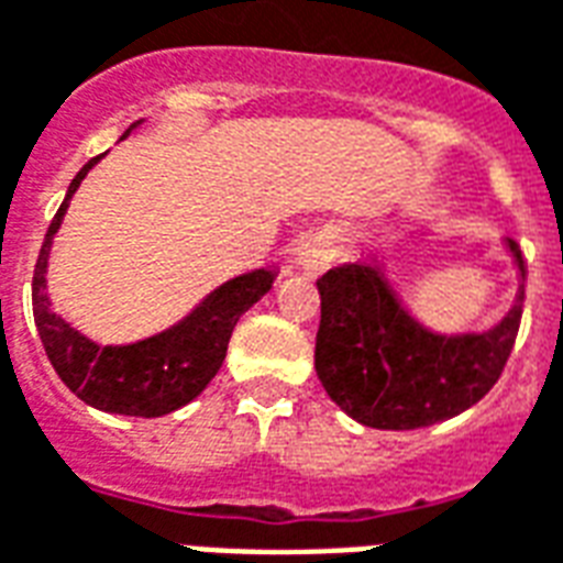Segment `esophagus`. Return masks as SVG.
<instances>
[{
	"instance_id": "34e87169",
	"label": "esophagus",
	"mask_w": 563,
	"mask_h": 563,
	"mask_svg": "<svg viewBox=\"0 0 563 563\" xmlns=\"http://www.w3.org/2000/svg\"><path fill=\"white\" fill-rule=\"evenodd\" d=\"M334 262V244L328 239H313L298 247L295 253V265L307 274H322L328 271V265Z\"/></svg>"
}]
</instances>
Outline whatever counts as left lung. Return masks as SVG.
<instances>
[{"label":"left lung","instance_id":"obj_1","mask_svg":"<svg viewBox=\"0 0 563 563\" xmlns=\"http://www.w3.org/2000/svg\"><path fill=\"white\" fill-rule=\"evenodd\" d=\"M522 286L501 322L481 334H435L402 307L376 262L322 274L316 376L336 406L373 430H420L481 402L514 352L526 262L507 239Z\"/></svg>","mask_w":563,"mask_h":563}]
</instances>
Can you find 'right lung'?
<instances>
[{"label": "right lung", "instance_id": "add662e5", "mask_svg": "<svg viewBox=\"0 0 563 563\" xmlns=\"http://www.w3.org/2000/svg\"><path fill=\"white\" fill-rule=\"evenodd\" d=\"M133 128L136 124H131L124 136ZM101 157H91L89 164L74 176L65 202L49 223L47 239L37 253L35 277H32V310H35L37 334H41L53 369L82 402L110 411V415L161 418V415L187 406L190 399H197L208 387V382L218 376L220 364L227 357L232 328L262 295L268 292L277 274L271 268H256L241 277H232L208 295L206 301L181 322L166 328L161 334L145 336L140 343L101 345L80 334L49 303L47 260L49 244H53V235L59 232L70 197L77 194L86 173Z\"/></svg>", "mask_w": 563, "mask_h": 563}]
</instances>
